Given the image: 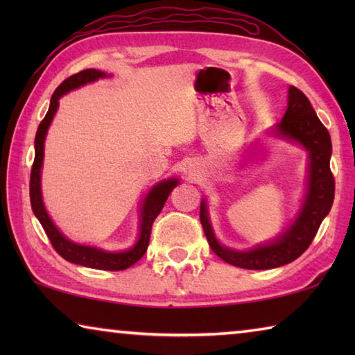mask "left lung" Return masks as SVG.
I'll return each mask as SVG.
<instances>
[{"instance_id":"obj_1","label":"left lung","mask_w":355,"mask_h":355,"mask_svg":"<svg viewBox=\"0 0 355 355\" xmlns=\"http://www.w3.org/2000/svg\"><path fill=\"white\" fill-rule=\"evenodd\" d=\"M271 135L297 142L309 152V183L297 218L271 243L250 250H235L222 245L209 224L207 202L200 203V222L208 244L216 255L233 266L244 269H272L296 260L309 249L322 219L329 214L335 196V180L330 172L332 142L327 128L318 119L310 100L297 87L288 89V107Z\"/></svg>"}]
</instances>
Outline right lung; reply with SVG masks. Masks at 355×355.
I'll return each mask as SVG.
<instances>
[{
	"instance_id": "add662e5",
	"label": "right lung",
	"mask_w": 355,
	"mask_h": 355,
	"mask_svg": "<svg viewBox=\"0 0 355 355\" xmlns=\"http://www.w3.org/2000/svg\"><path fill=\"white\" fill-rule=\"evenodd\" d=\"M105 71L87 69L83 70L80 73H75L69 76L67 80H64L59 84L55 94L51 95L50 107H48L46 116L42 120L37 133H35V156H34V164L31 169V180H29V197H31V207L35 214V218L44 227L48 239L55 250L61 255L64 260L70 263L81 264V266L92 268V269H101V271H122L133 266L136 261H139L147 252L148 241H150V233H152V225L156 219V216L161 213L167 197L172 192V189L178 184V178H169L164 182H159L156 186H153L147 194L144 203L141 207V225H139V238H137L136 244L133 248L125 250V252H106L97 248H91V245H83L76 244L70 239L65 238L61 232L58 230V227L53 224V220L48 216L44 200H42V188H40V169L42 163H44V144L46 131L50 128V123L59 106V98L64 94H67L73 89H78L84 86L87 83H94L105 78Z\"/></svg>"
}]
</instances>
